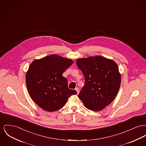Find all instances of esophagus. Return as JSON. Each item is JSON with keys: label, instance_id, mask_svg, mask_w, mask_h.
I'll list each match as a JSON object with an SVG mask.
<instances>
[{"label": "esophagus", "instance_id": "obj_1", "mask_svg": "<svg viewBox=\"0 0 146 146\" xmlns=\"http://www.w3.org/2000/svg\"><path fill=\"white\" fill-rule=\"evenodd\" d=\"M76 90L77 92V94H78L79 93V89L78 88H76Z\"/></svg>", "mask_w": 146, "mask_h": 146}]
</instances>
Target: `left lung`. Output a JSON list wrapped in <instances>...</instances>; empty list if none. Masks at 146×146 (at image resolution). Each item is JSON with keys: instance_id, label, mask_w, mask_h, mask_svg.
<instances>
[{"instance_id": "8db88e82", "label": "left lung", "mask_w": 146, "mask_h": 146, "mask_svg": "<svg viewBox=\"0 0 146 146\" xmlns=\"http://www.w3.org/2000/svg\"><path fill=\"white\" fill-rule=\"evenodd\" d=\"M77 65L85 83L79 98L88 109L99 111L115 99L120 89L121 76L117 64L102 56L78 59Z\"/></svg>"}]
</instances>
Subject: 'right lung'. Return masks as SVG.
Masks as SVG:
<instances>
[{"label":"right lung","mask_w":146,"mask_h":146,"mask_svg":"<svg viewBox=\"0 0 146 146\" xmlns=\"http://www.w3.org/2000/svg\"><path fill=\"white\" fill-rule=\"evenodd\" d=\"M68 58L52 54L35 60L26 74L28 92L38 106L47 111L60 110L77 92L68 88L63 72L73 64Z\"/></svg>","instance_id":"add662e5"}]
</instances>
